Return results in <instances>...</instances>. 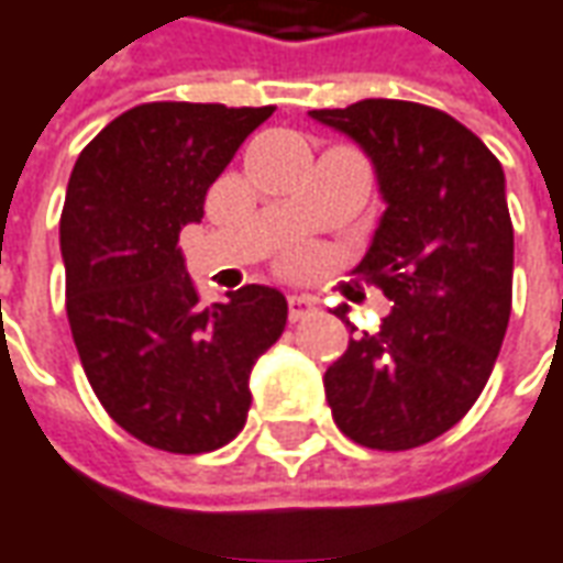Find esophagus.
Returning <instances> with one entry per match:
<instances>
[{
    "label": "esophagus",
    "mask_w": 563,
    "mask_h": 563,
    "mask_svg": "<svg viewBox=\"0 0 563 563\" xmlns=\"http://www.w3.org/2000/svg\"><path fill=\"white\" fill-rule=\"evenodd\" d=\"M316 309H319V303H316L312 297H306V294H294V297H288V316H290V321L309 319V316H312Z\"/></svg>",
    "instance_id": "34e87169"
}]
</instances>
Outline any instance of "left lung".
I'll return each mask as SVG.
<instances>
[{"mask_svg": "<svg viewBox=\"0 0 563 563\" xmlns=\"http://www.w3.org/2000/svg\"><path fill=\"white\" fill-rule=\"evenodd\" d=\"M312 119L377 168L386 211L352 275L393 312L328 367L333 422L371 451H410L463 420L490 379L511 312V217L499 158L453 115L413 100H358ZM346 306L333 316L346 321Z\"/></svg>", "mask_w": 563, "mask_h": 563, "instance_id": "8db88e82", "label": "left lung"}]
</instances>
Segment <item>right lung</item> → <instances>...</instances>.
Returning <instances> with one entry per match:
<instances>
[{
	"label": "right lung",
	"instance_id": "add662e5",
	"mask_svg": "<svg viewBox=\"0 0 563 563\" xmlns=\"http://www.w3.org/2000/svg\"><path fill=\"white\" fill-rule=\"evenodd\" d=\"M275 107L156 100L122 112L76 158L60 214L67 319L85 377L112 420L168 453L242 432L251 367L288 324L275 288L201 306L180 230L244 137Z\"/></svg>",
	"mask_w": 563,
	"mask_h": 563
}]
</instances>
